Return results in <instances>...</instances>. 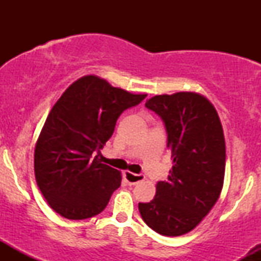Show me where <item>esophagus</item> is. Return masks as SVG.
I'll list each match as a JSON object with an SVG mask.
<instances>
[{
    "mask_svg": "<svg viewBox=\"0 0 261 261\" xmlns=\"http://www.w3.org/2000/svg\"><path fill=\"white\" fill-rule=\"evenodd\" d=\"M124 178L128 184H137V182L145 180V175L143 174H135V173L131 172H124Z\"/></svg>",
    "mask_w": 261,
    "mask_h": 261,
    "instance_id": "esophagus-1",
    "label": "esophagus"
}]
</instances>
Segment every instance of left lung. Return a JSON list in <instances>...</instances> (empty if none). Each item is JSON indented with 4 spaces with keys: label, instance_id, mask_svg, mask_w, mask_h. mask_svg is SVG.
<instances>
[{
    "label": "left lung",
    "instance_id": "obj_1",
    "mask_svg": "<svg viewBox=\"0 0 261 261\" xmlns=\"http://www.w3.org/2000/svg\"><path fill=\"white\" fill-rule=\"evenodd\" d=\"M166 125L173 167L158 181L151 202H140L142 220L162 236L193 230L211 211L223 188L226 143L212 103L195 92L154 95L145 104Z\"/></svg>",
    "mask_w": 261,
    "mask_h": 261
}]
</instances>
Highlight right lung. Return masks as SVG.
<instances>
[{"mask_svg":"<svg viewBox=\"0 0 261 261\" xmlns=\"http://www.w3.org/2000/svg\"><path fill=\"white\" fill-rule=\"evenodd\" d=\"M146 95L113 87L94 74L81 77L62 93L34 151L37 184L54 211L68 220H85L106 208L120 187L121 173L101 163L100 149L121 113Z\"/></svg>","mask_w":261,"mask_h":261,"instance_id":"add662e5","label":"right lung"}]
</instances>
